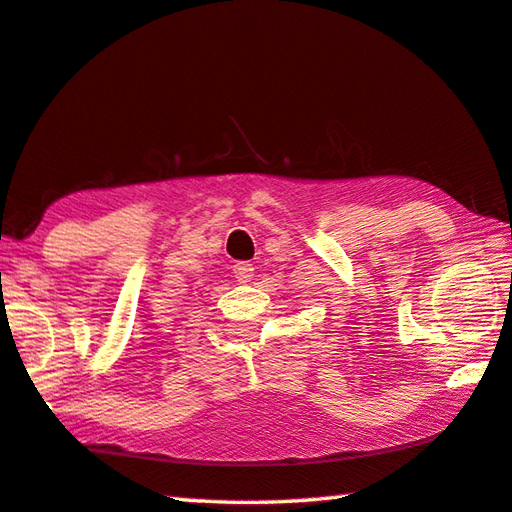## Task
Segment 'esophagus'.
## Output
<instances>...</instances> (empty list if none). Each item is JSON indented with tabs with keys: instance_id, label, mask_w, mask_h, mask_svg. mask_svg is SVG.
I'll use <instances>...</instances> for the list:
<instances>
[{
	"instance_id": "esophagus-1",
	"label": "esophagus",
	"mask_w": 512,
	"mask_h": 512,
	"mask_svg": "<svg viewBox=\"0 0 512 512\" xmlns=\"http://www.w3.org/2000/svg\"><path fill=\"white\" fill-rule=\"evenodd\" d=\"M254 276V265L249 263H236L234 265V278L238 280V283H249Z\"/></svg>"
}]
</instances>
